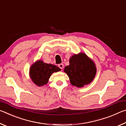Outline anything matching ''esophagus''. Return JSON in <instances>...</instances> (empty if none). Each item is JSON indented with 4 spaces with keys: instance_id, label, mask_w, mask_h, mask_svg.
Here are the masks:
<instances>
[{
    "instance_id": "obj_1",
    "label": "esophagus",
    "mask_w": 126,
    "mask_h": 126,
    "mask_svg": "<svg viewBox=\"0 0 126 126\" xmlns=\"http://www.w3.org/2000/svg\"><path fill=\"white\" fill-rule=\"evenodd\" d=\"M58 67L60 68L61 69H62L63 68H64V64H62V63L59 64H58Z\"/></svg>"
}]
</instances>
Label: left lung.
<instances>
[{
    "mask_svg": "<svg viewBox=\"0 0 126 126\" xmlns=\"http://www.w3.org/2000/svg\"><path fill=\"white\" fill-rule=\"evenodd\" d=\"M96 71L94 62L83 53L72 56L69 59V65L66 66L64 69L69 77L71 83L79 88L91 83Z\"/></svg>",
    "mask_w": 126,
    "mask_h": 126,
    "instance_id": "1",
    "label": "left lung"
}]
</instances>
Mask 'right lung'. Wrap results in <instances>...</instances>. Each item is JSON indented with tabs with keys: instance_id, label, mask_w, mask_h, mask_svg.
<instances>
[{
	"instance_id": "obj_1",
	"label": "right lung",
	"mask_w": 126,
	"mask_h": 126,
	"mask_svg": "<svg viewBox=\"0 0 126 126\" xmlns=\"http://www.w3.org/2000/svg\"><path fill=\"white\" fill-rule=\"evenodd\" d=\"M61 70L56 65L44 63L42 61L39 60L31 65L29 75L34 83L40 87L47 84L52 73Z\"/></svg>"
}]
</instances>
